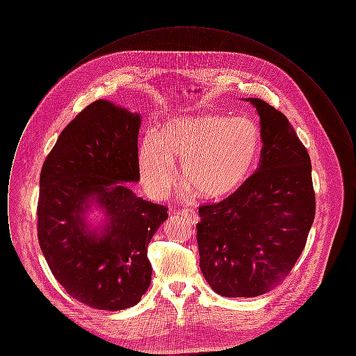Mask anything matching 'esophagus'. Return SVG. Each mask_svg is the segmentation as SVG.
Here are the masks:
<instances>
[{"label":"esophagus","instance_id":"1","mask_svg":"<svg viewBox=\"0 0 356 356\" xmlns=\"http://www.w3.org/2000/svg\"><path fill=\"white\" fill-rule=\"evenodd\" d=\"M179 215L192 224H196L199 221V216H197L196 211H193V209H183L181 212H179Z\"/></svg>","mask_w":356,"mask_h":356}]
</instances>
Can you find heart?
I'll use <instances>...</instances> for the list:
<instances>
[{"instance_id": "obj_1", "label": "heart", "mask_w": 356, "mask_h": 356, "mask_svg": "<svg viewBox=\"0 0 356 356\" xmlns=\"http://www.w3.org/2000/svg\"><path fill=\"white\" fill-rule=\"evenodd\" d=\"M261 151V134L250 118L199 115L176 118L141 140L138 170L145 192L164 199L176 184L173 167L205 200L237 192L252 175Z\"/></svg>"}]
</instances>
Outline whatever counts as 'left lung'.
Masks as SVG:
<instances>
[{"instance_id": "obj_1", "label": "left lung", "mask_w": 356, "mask_h": 356, "mask_svg": "<svg viewBox=\"0 0 356 356\" xmlns=\"http://www.w3.org/2000/svg\"><path fill=\"white\" fill-rule=\"evenodd\" d=\"M259 168L220 203L199 207L200 270L225 298H254L277 287L305 250L315 218L311 160L287 118L260 99Z\"/></svg>"}]
</instances>
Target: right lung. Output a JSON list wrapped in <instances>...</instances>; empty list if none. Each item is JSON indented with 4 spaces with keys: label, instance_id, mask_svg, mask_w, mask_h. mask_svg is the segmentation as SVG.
Returning <instances> with one entry per match:
<instances>
[{
    "label": "right lung",
    "instance_id": "right-lung-1",
    "mask_svg": "<svg viewBox=\"0 0 356 356\" xmlns=\"http://www.w3.org/2000/svg\"><path fill=\"white\" fill-rule=\"evenodd\" d=\"M141 118L113 102L88 105L61 132L40 176L38 243L53 276L88 307L120 311L151 284L148 244L168 208L137 197L122 183L140 180ZM92 203L106 220L86 224Z\"/></svg>",
    "mask_w": 356,
    "mask_h": 356
}]
</instances>
